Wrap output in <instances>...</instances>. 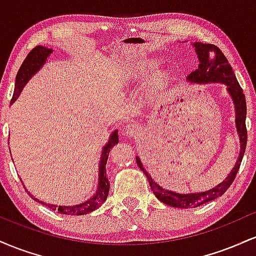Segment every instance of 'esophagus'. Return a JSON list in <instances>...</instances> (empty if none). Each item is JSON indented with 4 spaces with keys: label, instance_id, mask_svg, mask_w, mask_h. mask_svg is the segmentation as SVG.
I'll return each mask as SVG.
<instances>
[{
    "label": "esophagus",
    "instance_id": "1",
    "mask_svg": "<svg viewBox=\"0 0 256 256\" xmlns=\"http://www.w3.org/2000/svg\"><path fill=\"white\" fill-rule=\"evenodd\" d=\"M140 128L138 126V124H136V122H130V124H128L125 126L124 134L128 137H134V136H136L138 132H140Z\"/></svg>",
    "mask_w": 256,
    "mask_h": 256
}]
</instances>
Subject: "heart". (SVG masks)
<instances>
[{
  "label": "heart",
  "mask_w": 256,
  "mask_h": 256,
  "mask_svg": "<svg viewBox=\"0 0 256 256\" xmlns=\"http://www.w3.org/2000/svg\"><path fill=\"white\" fill-rule=\"evenodd\" d=\"M146 73H148V72H146V71H140V72H138V74H140V76H146ZM164 84H165V78H164V77L158 78L156 80H155V83H154V89H155V90L162 89V88H164Z\"/></svg>",
  "instance_id": "b5f03b06"
}]
</instances>
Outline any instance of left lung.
Here are the masks:
<instances>
[{"instance_id":"left-lung-1","label":"left lung","mask_w":256,"mask_h":256,"mask_svg":"<svg viewBox=\"0 0 256 256\" xmlns=\"http://www.w3.org/2000/svg\"><path fill=\"white\" fill-rule=\"evenodd\" d=\"M194 46H195V50L198 52L200 64L198 70H195V71H192L188 76V80L194 82V83H224L228 85V90L230 92L232 100H234V108H236V125L240 140V152L234 170L226 177L224 182H222L219 185H216L213 189L208 190V192L198 194H185V195L173 192L171 190L162 189L160 185L155 183V180H152L149 173L143 168L140 158H137V165L146 173L155 196L161 202H164V204L177 208L198 207V206L207 204V202L213 201V200L222 196L230 188L232 182L236 178V174L240 170L246 146V98L242 88H240L238 82H237L236 76H234V71H232V67L228 64V58H225V55L222 54V52L220 50L218 46H214V44H204L198 42L194 43Z\"/></svg>"}]
</instances>
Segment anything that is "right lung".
<instances>
[{
    "instance_id": "obj_1",
    "label": "right lung",
    "mask_w": 256,
    "mask_h": 256,
    "mask_svg": "<svg viewBox=\"0 0 256 256\" xmlns=\"http://www.w3.org/2000/svg\"><path fill=\"white\" fill-rule=\"evenodd\" d=\"M52 49L44 48L42 46H34L32 50L28 52V56L24 60L22 66H20L19 71L16 73V88H14V94L13 98L10 100V104H13L14 101L18 98V96L22 92V88L25 86V84L28 83V79H30L32 76L36 73L40 67L43 66V64L46 61V58L52 54ZM118 131H114L112 134V136L108 140L107 144L104 146V152H102L101 155V161H100V174H98V190H96V194L92 196V198L88 200V201L83 202L80 204L76 206H55L50 204H44V202L40 201V200L34 198V196L28 192V195L31 196L32 198L36 200V201L40 202V204H46L49 210H58V213L60 214H67V216H84V214H88L92 210H98V208L101 206L104 202L107 200L108 192H110V182H108V177L106 174V164H107L108 160V154H110V150L112 146H116L118 143Z\"/></svg>"
}]
</instances>
